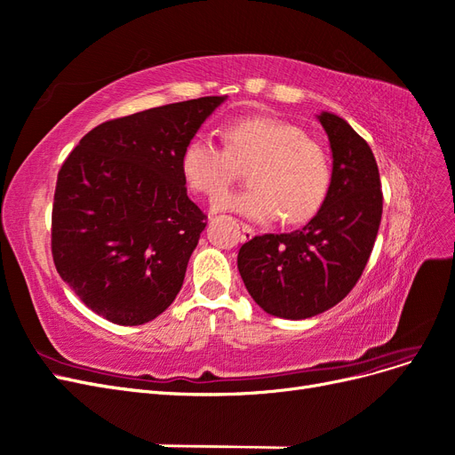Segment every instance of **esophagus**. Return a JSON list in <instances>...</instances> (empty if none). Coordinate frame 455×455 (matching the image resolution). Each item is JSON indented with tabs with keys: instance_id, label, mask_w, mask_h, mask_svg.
<instances>
[{
	"instance_id": "obj_1",
	"label": "esophagus",
	"mask_w": 455,
	"mask_h": 455,
	"mask_svg": "<svg viewBox=\"0 0 455 455\" xmlns=\"http://www.w3.org/2000/svg\"><path fill=\"white\" fill-rule=\"evenodd\" d=\"M241 229H243V239H244V241H249V239H252V237H254V233H256V231H254V228H252V226H249V224H243V226H241Z\"/></svg>"
}]
</instances>
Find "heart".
<instances>
[{"label": "heart", "instance_id": "1", "mask_svg": "<svg viewBox=\"0 0 455 455\" xmlns=\"http://www.w3.org/2000/svg\"><path fill=\"white\" fill-rule=\"evenodd\" d=\"M241 167H251V189L224 194L214 201L220 211L237 212L256 222L283 214L288 224L309 220L330 189V163L321 144L299 127L273 117L231 123L226 146L212 134L197 132L182 151V174L199 194L224 191Z\"/></svg>", "mask_w": 455, "mask_h": 455}]
</instances>
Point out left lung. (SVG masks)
<instances>
[{"mask_svg":"<svg viewBox=\"0 0 455 455\" xmlns=\"http://www.w3.org/2000/svg\"><path fill=\"white\" fill-rule=\"evenodd\" d=\"M332 149L323 206L291 233H266L239 249L246 291L266 313L309 319L334 307L361 279L381 222L378 163L364 139L336 114L316 116Z\"/></svg>","mask_w":455,"mask_h":455,"instance_id":"8db88e82","label":"left lung"}]
</instances>
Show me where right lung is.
I'll list each match as a JSON object with an SVG mask.
<instances>
[{"mask_svg": "<svg viewBox=\"0 0 455 455\" xmlns=\"http://www.w3.org/2000/svg\"><path fill=\"white\" fill-rule=\"evenodd\" d=\"M226 96L106 121L59 171L51 249L62 281L106 321H154L180 292L204 214L188 197L182 151Z\"/></svg>", "mask_w": 455, "mask_h": 455, "instance_id": "1", "label": "right lung"}]
</instances>
